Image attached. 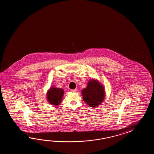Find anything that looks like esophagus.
Instances as JSON below:
<instances>
[{
    "mask_svg": "<svg viewBox=\"0 0 154 154\" xmlns=\"http://www.w3.org/2000/svg\"><path fill=\"white\" fill-rule=\"evenodd\" d=\"M71 91L73 92H76L77 91V89H72L71 90Z\"/></svg>",
    "mask_w": 154,
    "mask_h": 154,
    "instance_id": "esophagus-1",
    "label": "esophagus"
}]
</instances>
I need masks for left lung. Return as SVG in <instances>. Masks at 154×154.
<instances>
[{
    "label": "left lung",
    "mask_w": 154,
    "mask_h": 154,
    "mask_svg": "<svg viewBox=\"0 0 154 154\" xmlns=\"http://www.w3.org/2000/svg\"><path fill=\"white\" fill-rule=\"evenodd\" d=\"M82 94L84 101L91 107L101 105L105 97L104 87L98 80L94 79L88 81L86 88L82 90Z\"/></svg>",
    "instance_id": "obj_1"
}]
</instances>
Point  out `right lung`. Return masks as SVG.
<instances>
[{
	"instance_id": "1",
	"label": "right lung",
	"mask_w": 154,
	"mask_h": 154,
	"mask_svg": "<svg viewBox=\"0 0 154 154\" xmlns=\"http://www.w3.org/2000/svg\"><path fill=\"white\" fill-rule=\"evenodd\" d=\"M64 92L62 88L52 86L47 92V100L50 104L58 106L62 102Z\"/></svg>"
}]
</instances>
